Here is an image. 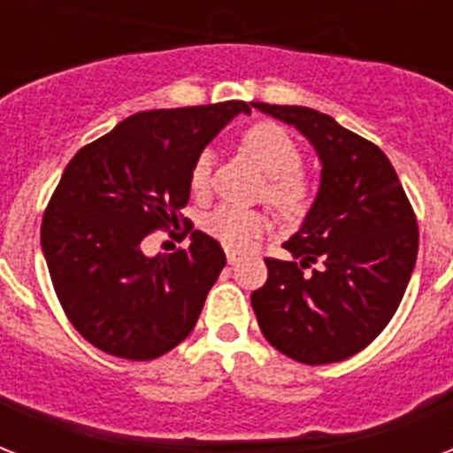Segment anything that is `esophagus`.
I'll return each mask as SVG.
<instances>
[{"instance_id":"esophagus-1","label":"esophagus","mask_w":453,"mask_h":453,"mask_svg":"<svg viewBox=\"0 0 453 453\" xmlns=\"http://www.w3.org/2000/svg\"><path fill=\"white\" fill-rule=\"evenodd\" d=\"M226 256H227V263H230V265L240 263V254H237V251H233V249H227Z\"/></svg>"}]
</instances>
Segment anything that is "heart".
<instances>
[{
    "mask_svg": "<svg viewBox=\"0 0 453 453\" xmlns=\"http://www.w3.org/2000/svg\"><path fill=\"white\" fill-rule=\"evenodd\" d=\"M242 152L265 173L263 195L270 204L287 216L308 209L312 199V183L301 171L303 152L289 131L275 122L251 124L240 138ZM211 185V157L202 152L190 169L192 195H206ZM270 227L261 211L223 204L204 219V230L227 249H249Z\"/></svg>",
    "mask_w": 453,
    "mask_h": 453,
    "instance_id": "heart-1",
    "label": "heart"
}]
</instances>
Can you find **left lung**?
Segmentation results:
<instances>
[{
	"mask_svg": "<svg viewBox=\"0 0 453 453\" xmlns=\"http://www.w3.org/2000/svg\"><path fill=\"white\" fill-rule=\"evenodd\" d=\"M315 145L322 180L312 209L284 249L265 258L268 282L251 294L268 343L303 365L357 355L386 329L407 291L418 226L393 164L379 145L301 105L254 103ZM312 262L320 268L305 273Z\"/></svg>",
	"mask_w": 453,
	"mask_h": 453,
	"instance_id": "8db88e82",
	"label": "left lung"
}]
</instances>
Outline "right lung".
I'll list each match as a JSON object with an SVG mask.
<instances>
[{"label":"right lung","mask_w":453,"mask_h":453,"mask_svg":"<svg viewBox=\"0 0 453 453\" xmlns=\"http://www.w3.org/2000/svg\"><path fill=\"white\" fill-rule=\"evenodd\" d=\"M244 101L148 110L84 145L60 176L44 219L42 251L60 305L98 350L145 362L188 338L226 265L213 237L155 258L143 242L183 220L190 169ZM173 234V230H169Z\"/></svg>","instance_id":"obj_1"}]
</instances>
